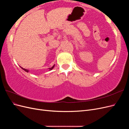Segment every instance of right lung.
<instances>
[{"mask_svg": "<svg viewBox=\"0 0 129 129\" xmlns=\"http://www.w3.org/2000/svg\"><path fill=\"white\" fill-rule=\"evenodd\" d=\"M54 66L55 65H54L52 67H51V68H49V71H51V70H52L53 69V68L54 67ZM21 68V69H22L23 70H24V71H25L26 72H27V73H28L29 72V70H28V69H25V68H23L22 67H20Z\"/></svg>", "mask_w": 129, "mask_h": 129, "instance_id": "1", "label": "right lung"}]
</instances>
